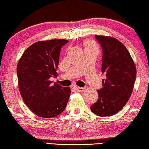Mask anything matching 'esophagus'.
<instances>
[{"label": "esophagus", "mask_w": 149, "mask_h": 149, "mask_svg": "<svg viewBox=\"0 0 149 149\" xmlns=\"http://www.w3.org/2000/svg\"><path fill=\"white\" fill-rule=\"evenodd\" d=\"M74 87H75V88H76V90L78 91V92H81V93H82V92H84V91L86 90V88H82V87H79V86H75Z\"/></svg>", "instance_id": "esophagus-1"}]
</instances>
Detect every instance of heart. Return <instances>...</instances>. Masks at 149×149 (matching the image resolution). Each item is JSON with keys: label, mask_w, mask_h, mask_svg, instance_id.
Returning a JSON list of instances; mask_svg holds the SVG:
<instances>
[{"label": "heart", "mask_w": 149, "mask_h": 149, "mask_svg": "<svg viewBox=\"0 0 149 149\" xmlns=\"http://www.w3.org/2000/svg\"><path fill=\"white\" fill-rule=\"evenodd\" d=\"M94 46L93 45L92 42H86L85 43V49H87V48H91V47H93Z\"/></svg>", "instance_id": "heart-1"}]
</instances>
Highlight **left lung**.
Segmentation results:
<instances>
[{
  "label": "left lung",
  "instance_id": "1",
  "mask_svg": "<svg viewBox=\"0 0 149 149\" xmlns=\"http://www.w3.org/2000/svg\"><path fill=\"white\" fill-rule=\"evenodd\" d=\"M102 49V88L98 90L97 101L91 110L99 116L118 113L129 100L134 88L136 68L125 46L115 38L95 35Z\"/></svg>",
  "mask_w": 149,
  "mask_h": 149
}]
</instances>
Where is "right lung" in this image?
I'll use <instances>...</instances> for the list:
<instances>
[{
    "mask_svg": "<svg viewBox=\"0 0 149 149\" xmlns=\"http://www.w3.org/2000/svg\"><path fill=\"white\" fill-rule=\"evenodd\" d=\"M65 39L38 41L25 50L19 59L17 72L20 95L24 102L36 115L52 118L60 114L67 106L71 90L56 82L61 47Z\"/></svg>",
    "mask_w": 149,
    "mask_h": 149,
    "instance_id": "obj_1",
    "label": "right lung"
}]
</instances>
